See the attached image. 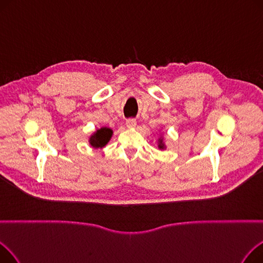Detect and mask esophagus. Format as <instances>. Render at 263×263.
I'll list each match as a JSON object with an SVG mask.
<instances>
[{"mask_svg": "<svg viewBox=\"0 0 263 263\" xmlns=\"http://www.w3.org/2000/svg\"><path fill=\"white\" fill-rule=\"evenodd\" d=\"M126 124H127L128 128H134V127L136 126V119H134V118H129V119H127Z\"/></svg>", "mask_w": 263, "mask_h": 263, "instance_id": "obj_1", "label": "esophagus"}]
</instances>
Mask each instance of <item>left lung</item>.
<instances>
[{
  "instance_id": "obj_1",
  "label": "left lung",
  "mask_w": 263,
  "mask_h": 263,
  "mask_svg": "<svg viewBox=\"0 0 263 263\" xmlns=\"http://www.w3.org/2000/svg\"><path fill=\"white\" fill-rule=\"evenodd\" d=\"M159 148H163V145H162V144H160V145H159Z\"/></svg>"
}]
</instances>
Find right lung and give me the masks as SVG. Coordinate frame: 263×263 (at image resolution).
<instances>
[{
	"mask_svg": "<svg viewBox=\"0 0 263 263\" xmlns=\"http://www.w3.org/2000/svg\"><path fill=\"white\" fill-rule=\"evenodd\" d=\"M113 131L108 128H101L90 137V145L95 148H102L107 144Z\"/></svg>",
	"mask_w": 263,
	"mask_h": 263,
	"instance_id": "add662e5",
	"label": "right lung"
}]
</instances>
